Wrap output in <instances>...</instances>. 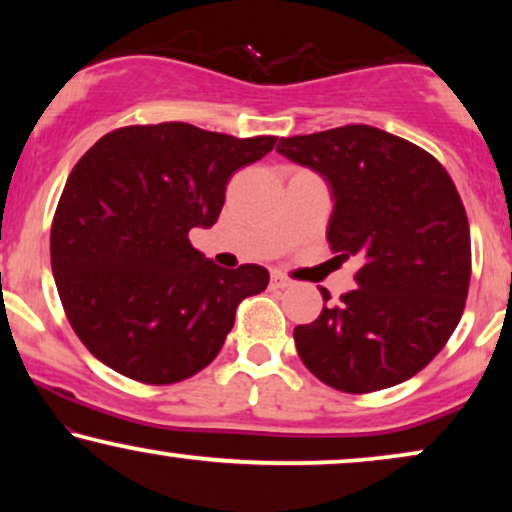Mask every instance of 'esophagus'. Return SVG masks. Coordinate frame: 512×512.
I'll return each mask as SVG.
<instances>
[{
    "instance_id": "esophagus-1",
    "label": "esophagus",
    "mask_w": 512,
    "mask_h": 512,
    "mask_svg": "<svg viewBox=\"0 0 512 512\" xmlns=\"http://www.w3.org/2000/svg\"><path fill=\"white\" fill-rule=\"evenodd\" d=\"M270 286H272V289H289V286H291V279H286L284 275H279V272H272Z\"/></svg>"
}]
</instances>
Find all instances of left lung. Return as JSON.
Listing matches in <instances>:
<instances>
[{
	"label": "left lung",
	"instance_id": "8db88e82",
	"mask_svg": "<svg viewBox=\"0 0 512 512\" xmlns=\"http://www.w3.org/2000/svg\"><path fill=\"white\" fill-rule=\"evenodd\" d=\"M277 153L326 181L328 244L361 265L340 305L296 326L300 359L347 394L410 380L450 340L471 282V230L450 174L408 139L359 123L279 139Z\"/></svg>",
	"mask_w": 512,
	"mask_h": 512
}]
</instances>
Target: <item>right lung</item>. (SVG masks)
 Segmentation results:
<instances>
[{"instance_id":"add662e5","label":"right lung","mask_w":512,"mask_h":512,"mask_svg":"<svg viewBox=\"0 0 512 512\" xmlns=\"http://www.w3.org/2000/svg\"><path fill=\"white\" fill-rule=\"evenodd\" d=\"M275 142L188 123L130 125L74 165L55 209L51 265L69 324L95 359L144 384L181 382L216 359L240 300L265 291L270 272L219 268L188 230L214 226L230 177Z\"/></svg>"}]
</instances>
